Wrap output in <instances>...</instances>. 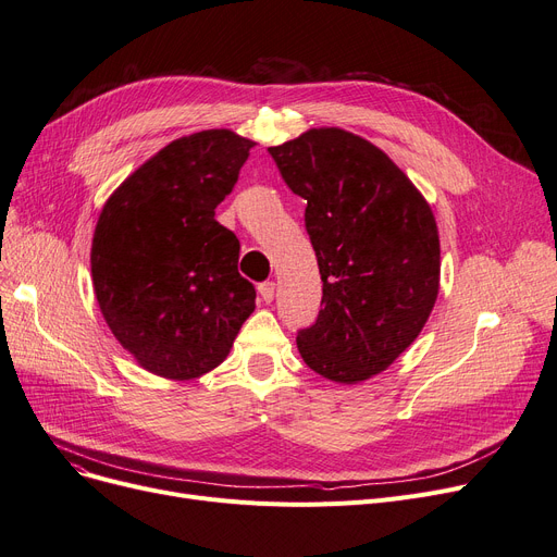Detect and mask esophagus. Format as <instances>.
<instances>
[{
  "mask_svg": "<svg viewBox=\"0 0 557 557\" xmlns=\"http://www.w3.org/2000/svg\"><path fill=\"white\" fill-rule=\"evenodd\" d=\"M257 292H259L263 302H273V298H275V282H261L257 286Z\"/></svg>",
  "mask_w": 557,
  "mask_h": 557,
  "instance_id": "34e87169",
  "label": "esophagus"
}]
</instances>
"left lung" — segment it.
Wrapping results in <instances>:
<instances>
[{"label":"left lung","instance_id":"obj_1","mask_svg":"<svg viewBox=\"0 0 557 557\" xmlns=\"http://www.w3.org/2000/svg\"><path fill=\"white\" fill-rule=\"evenodd\" d=\"M307 200L321 311L298 332L305 364L355 384L392 367L423 330L440 294V232L425 198L367 138L323 127L269 148Z\"/></svg>","mask_w":557,"mask_h":557}]
</instances>
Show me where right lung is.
I'll return each mask as SVG.
<instances>
[{
    "mask_svg": "<svg viewBox=\"0 0 557 557\" xmlns=\"http://www.w3.org/2000/svg\"><path fill=\"white\" fill-rule=\"evenodd\" d=\"M252 140L207 129L165 145L107 200L92 234L95 296L143 369L193 380L227 357L255 311L238 238L215 221Z\"/></svg>",
    "mask_w": 557,
    "mask_h": 557,
    "instance_id": "right-lung-1",
    "label": "right lung"
}]
</instances>
